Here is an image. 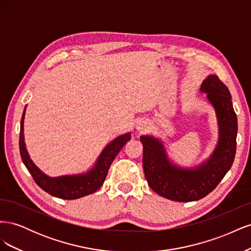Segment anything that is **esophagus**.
<instances>
[{"instance_id": "esophagus-1", "label": "esophagus", "mask_w": 251, "mask_h": 251, "mask_svg": "<svg viewBox=\"0 0 251 251\" xmlns=\"http://www.w3.org/2000/svg\"><path fill=\"white\" fill-rule=\"evenodd\" d=\"M148 126H149V124L147 123V121L140 120L136 127H137V130H139V131H144V130H147V128H148Z\"/></svg>"}]
</instances>
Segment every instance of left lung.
Listing matches in <instances>:
<instances>
[{"label":"left lung","instance_id":"obj_1","mask_svg":"<svg viewBox=\"0 0 251 251\" xmlns=\"http://www.w3.org/2000/svg\"><path fill=\"white\" fill-rule=\"evenodd\" d=\"M214 107L219 126L215 151L202 164L192 169L175 165L166 154L161 140L141 136L143 171L149 186L166 199L191 202L204 198L214 191L231 168L237 149L238 119L229 90L217 75H208L200 88Z\"/></svg>","mask_w":251,"mask_h":251}]
</instances>
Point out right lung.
<instances>
[{
    "label": "right lung",
    "instance_id": "1",
    "mask_svg": "<svg viewBox=\"0 0 251 251\" xmlns=\"http://www.w3.org/2000/svg\"><path fill=\"white\" fill-rule=\"evenodd\" d=\"M25 111L26 107L22 116L20 130V153L22 160L29 173L31 174L35 183L43 191L53 197H56V198L73 200L95 193L103 184L114 159H115L120 150L124 148L125 144L131 139V134L126 133L112 140L103 149L93 168L87 173L70 175V176L49 177L32 162L26 150V144L24 140Z\"/></svg>",
    "mask_w": 251,
    "mask_h": 251
}]
</instances>
